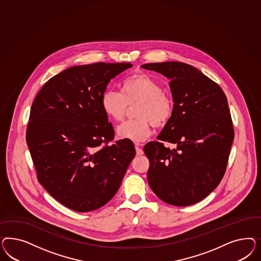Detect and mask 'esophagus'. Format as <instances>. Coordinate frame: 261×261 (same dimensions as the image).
<instances>
[{
    "label": "esophagus",
    "mask_w": 261,
    "mask_h": 261,
    "mask_svg": "<svg viewBox=\"0 0 261 261\" xmlns=\"http://www.w3.org/2000/svg\"><path fill=\"white\" fill-rule=\"evenodd\" d=\"M142 143H136L135 144V148H136V153L138 156H141L143 154V151L142 149Z\"/></svg>",
    "instance_id": "esophagus-1"
}]
</instances>
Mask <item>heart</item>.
Segmentation results:
<instances>
[{"mask_svg":"<svg viewBox=\"0 0 261 261\" xmlns=\"http://www.w3.org/2000/svg\"><path fill=\"white\" fill-rule=\"evenodd\" d=\"M136 104L137 119L127 121L117 129L120 139L142 142L149 137L152 124L164 126L173 114V98L163 92L159 82L146 74L128 77L121 84V93L107 90L101 97L103 110L116 121L123 120L129 106Z\"/></svg>","mask_w":261,"mask_h":261,"instance_id":"1","label":"heart"}]
</instances>
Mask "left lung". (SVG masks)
Segmentation results:
<instances>
[{"label": "left lung", "mask_w": 261, "mask_h": 261, "mask_svg": "<svg viewBox=\"0 0 261 261\" xmlns=\"http://www.w3.org/2000/svg\"><path fill=\"white\" fill-rule=\"evenodd\" d=\"M170 80L173 114L158 136L145 144L151 190L169 205H193L221 182L234 138L227 97L218 84L182 62L142 65ZM163 141L177 147L166 148Z\"/></svg>", "instance_id": "left-lung-1"}]
</instances>
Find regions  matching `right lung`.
<instances>
[{
  "instance_id": "obj_1",
  "label": "right lung",
  "mask_w": 261,
  "mask_h": 261,
  "mask_svg": "<svg viewBox=\"0 0 261 261\" xmlns=\"http://www.w3.org/2000/svg\"><path fill=\"white\" fill-rule=\"evenodd\" d=\"M133 65L73 66L51 77L32 103L27 143L40 184L60 204L79 213L115 196L136 155L115 131L101 97L111 79Z\"/></svg>"
}]
</instances>
